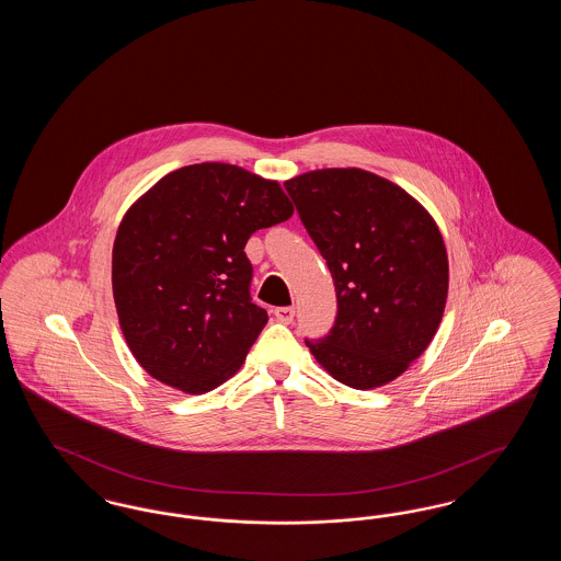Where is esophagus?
Masks as SVG:
<instances>
[{"label": "esophagus", "instance_id": "34e87169", "mask_svg": "<svg viewBox=\"0 0 561 561\" xmlns=\"http://www.w3.org/2000/svg\"><path fill=\"white\" fill-rule=\"evenodd\" d=\"M275 318L282 323H290L294 320V307H277Z\"/></svg>", "mask_w": 561, "mask_h": 561}]
</instances>
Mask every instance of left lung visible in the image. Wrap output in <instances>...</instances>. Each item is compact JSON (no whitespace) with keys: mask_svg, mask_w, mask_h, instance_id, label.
Here are the masks:
<instances>
[{"mask_svg":"<svg viewBox=\"0 0 561 561\" xmlns=\"http://www.w3.org/2000/svg\"><path fill=\"white\" fill-rule=\"evenodd\" d=\"M336 288V320L305 341L339 382L396 380L433 341L448 298V254L431 214L396 183L325 168L284 183Z\"/></svg>","mask_w":561,"mask_h":561,"instance_id":"left-lung-1","label":"left lung"}]
</instances>
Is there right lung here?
<instances>
[{
  "label": "right lung",
  "mask_w": 561,
  "mask_h": 561,
  "mask_svg": "<svg viewBox=\"0 0 561 561\" xmlns=\"http://www.w3.org/2000/svg\"><path fill=\"white\" fill-rule=\"evenodd\" d=\"M293 213L279 183L218 161L174 170L134 202L111 282L124 339L147 373L199 396L240 370L268 320L252 302L243 248Z\"/></svg>",
  "instance_id": "obj_1"
}]
</instances>
